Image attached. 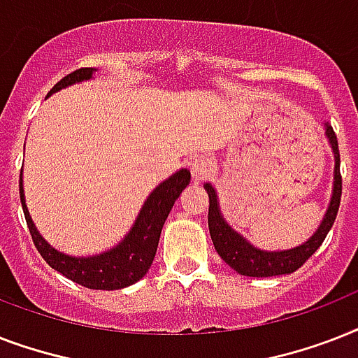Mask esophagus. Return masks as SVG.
Returning a JSON list of instances; mask_svg holds the SVG:
<instances>
[{
    "label": "esophagus",
    "mask_w": 358,
    "mask_h": 358,
    "mask_svg": "<svg viewBox=\"0 0 358 358\" xmlns=\"http://www.w3.org/2000/svg\"><path fill=\"white\" fill-rule=\"evenodd\" d=\"M212 169V159L208 156H196L193 162H191V174L195 180L206 178L208 173Z\"/></svg>",
    "instance_id": "1"
}]
</instances>
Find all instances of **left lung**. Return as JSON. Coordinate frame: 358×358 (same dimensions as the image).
Here are the masks:
<instances>
[{
    "instance_id": "left-lung-1",
    "label": "left lung",
    "mask_w": 358,
    "mask_h": 358,
    "mask_svg": "<svg viewBox=\"0 0 358 358\" xmlns=\"http://www.w3.org/2000/svg\"><path fill=\"white\" fill-rule=\"evenodd\" d=\"M329 143L334 152V189L333 199L329 204V210L323 217L320 229L308 241H305L299 247L289 250H280V252H266V250L255 249L252 245L247 243L238 232L230 229L224 223L223 215L219 212L217 195L212 185L206 184L208 196H210V208H208V227H210V236H212L213 247L217 255L229 264L234 271L245 277H275V275H288V273L297 271L308 258H310L323 239L327 238L329 230L333 229L334 219L338 213L340 199H342V174H340V150L338 139L331 126H327Z\"/></svg>"
}]
</instances>
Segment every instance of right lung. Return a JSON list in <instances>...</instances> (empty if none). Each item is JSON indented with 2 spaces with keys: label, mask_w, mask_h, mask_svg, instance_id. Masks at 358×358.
<instances>
[{
  "label": "right lung",
  "mask_w": 358,
  "mask_h": 358,
  "mask_svg": "<svg viewBox=\"0 0 358 358\" xmlns=\"http://www.w3.org/2000/svg\"><path fill=\"white\" fill-rule=\"evenodd\" d=\"M91 76L92 69L74 70L72 74L64 76L63 80L55 83L48 94H52L63 87L72 85V83H78V81L89 80ZM189 171L182 169L176 174H173L171 178L165 180L163 184L157 185L156 189L150 193V196L146 199L145 206L139 212V217L135 221L134 229L129 230V234L115 249L108 250L103 255L91 256V258L66 256L50 247L42 239V236L36 232L35 224L31 221L27 208H25L22 178H20V201H22V208H24L31 239H33V243H35L42 258L48 262V266H52L55 271H59L70 280H74V282L81 284V286H85V288L120 289L137 282L150 269L165 219L169 217V212L174 206V201L185 189V185L189 184Z\"/></svg>",
  "instance_id": "1"
}]
</instances>
